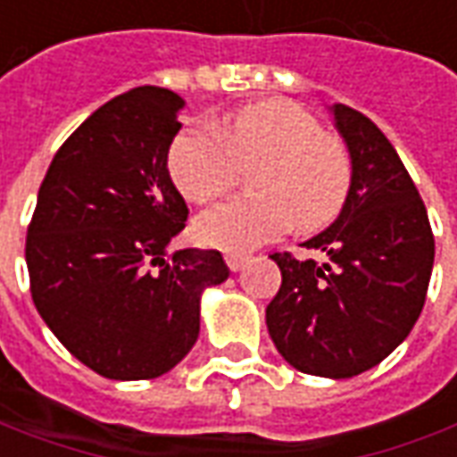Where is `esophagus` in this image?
Listing matches in <instances>:
<instances>
[{
  "instance_id": "esophagus-1",
  "label": "esophagus",
  "mask_w": 457,
  "mask_h": 457,
  "mask_svg": "<svg viewBox=\"0 0 457 457\" xmlns=\"http://www.w3.org/2000/svg\"><path fill=\"white\" fill-rule=\"evenodd\" d=\"M245 260H247V254H225V262L232 272H237L245 265Z\"/></svg>"
}]
</instances>
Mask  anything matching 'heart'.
<instances>
[{"mask_svg":"<svg viewBox=\"0 0 457 457\" xmlns=\"http://www.w3.org/2000/svg\"><path fill=\"white\" fill-rule=\"evenodd\" d=\"M250 192L207 210L195 222L207 247L247 253L293 228L303 235L333 225L353 189V154L343 137L325 132L312 112L290 99H268L232 112L215 129L195 124L170 147L167 170L177 189L204 204L235 187L254 167Z\"/></svg>","mask_w":457,"mask_h":457,"instance_id":"heart-1","label":"heart"}]
</instances>
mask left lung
Returning a JSON list of instances; mask_svg holds the SVG:
<instances>
[{
  "label": "left lung",
  "instance_id": "1",
  "mask_svg": "<svg viewBox=\"0 0 457 457\" xmlns=\"http://www.w3.org/2000/svg\"><path fill=\"white\" fill-rule=\"evenodd\" d=\"M333 114L353 154V189L333 225L305 242L330 260L270 254L282 285L265 320L293 368L353 378L387 358L420 318L436 240L418 187L378 124L345 104Z\"/></svg>",
  "mask_w": 457,
  "mask_h": 457
}]
</instances>
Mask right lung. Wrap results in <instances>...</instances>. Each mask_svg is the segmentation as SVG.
Wrapping results in <instances>:
<instances>
[{
    "mask_svg": "<svg viewBox=\"0 0 457 457\" xmlns=\"http://www.w3.org/2000/svg\"><path fill=\"white\" fill-rule=\"evenodd\" d=\"M182 97L137 87L102 104L54 154L27 228L37 312L110 380L172 370L200 335V293L228 280L217 250H164L187 222L167 152Z\"/></svg>",
    "mask_w": 457,
    "mask_h": 457,
    "instance_id": "1",
    "label": "right lung"
}]
</instances>
